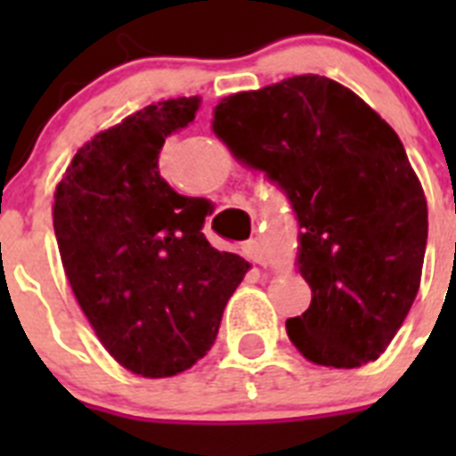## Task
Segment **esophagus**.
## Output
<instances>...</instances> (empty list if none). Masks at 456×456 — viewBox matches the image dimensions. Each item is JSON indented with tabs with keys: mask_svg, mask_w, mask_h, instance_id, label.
<instances>
[{
	"mask_svg": "<svg viewBox=\"0 0 456 456\" xmlns=\"http://www.w3.org/2000/svg\"><path fill=\"white\" fill-rule=\"evenodd\" d=\"M241 251H244V256H247L248 260H253V263L265 265V251H263V247H260V241H257V240H248L247 244L241 247Z\"/></svg>",
	"mask_w": 456,
	"mask_h": 456,
	"instance_id": "obj_1",
	"label": "esophagus"
}]
</instances>
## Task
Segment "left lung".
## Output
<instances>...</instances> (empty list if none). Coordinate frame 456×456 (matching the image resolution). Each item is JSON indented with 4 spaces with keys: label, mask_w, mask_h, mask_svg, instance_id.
I'll use <instances>...</instances> for the list:
<instances>
[{
    "label": "left lung",
    "mask_w": 456,
    "mask_h": 456,
    "mask_svg": "<svg viewBox=\"0 0 456 456\" xmlns=\"http://www.w3.org/2000/svg\"><path fill=\"white\" fill-rule=\"evenodd\" d=\"M212 130L297 212L313 301L285 322L294 347L326 368L377 361L413 305L427 247L425 191L400 136L320 75L228 95Z\"/></svg>",
    "instance_id": "1"
}]
</instances>
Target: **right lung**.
Instances as JSON below:
<instances>
[{
	"mask_svg": "<svg viewBox=\"0 0 456 456\" xmlns=\"http://www.w3.org/2000/svg\"><path fill=\"white\" fill-rule=\"evenodd\" d=\"M200 98L148 104L84 143L54 191V235L79 308L111 356L141 377L208 354L248 263L203 235L209 200L159 175V151Z\"/></svg>",
	"mask_w": 456,
	"mask_h": 456,
	"instance_id": "right-lung-1",
	"label": "right lung"
}]
</instances>
